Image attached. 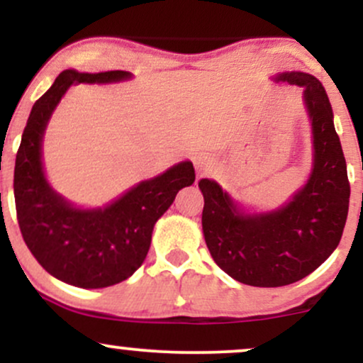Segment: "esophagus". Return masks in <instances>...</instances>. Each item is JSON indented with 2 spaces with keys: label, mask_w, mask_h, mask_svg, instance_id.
Returning <instances> with one entry per match:
<instances>
[{
  "label": "esophagus",
  "mask_w": 363,
  "mask_h": 363,
  "mask_svg": "<svg viewBox=\"0 0 363 363\" xmlns=\"http://www.w3.org/2000/svg\"><path fill=\"white\" fill-rule=\"evenodd\" d=\"M194 167L198 170V176H205L210 170H213V160L205 153H201V155L194 157Z\"/></svg>",
  "instance_id": "1"
}]
</instances>
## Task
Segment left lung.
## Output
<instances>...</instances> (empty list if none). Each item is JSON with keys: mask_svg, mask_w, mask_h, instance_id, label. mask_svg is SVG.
<instances>
[{"mask_svg": "<svg viewBox=\"0 0 363 363\" xmlns=\"http://www.w3.org/2000/svg\"><path fill=\"white\" fill-rule=\"evenodd\" d=\"M277 80L303 89L314 145L307 184L278 210L245 213L215 181H199L208 251L228 277L251 286L290 285L318 269L338 247L348 216L347 162L323 83L301 72Z\"/></svg>", "mask_w": 363, "mask_h": 363, "instance_id": "obj_1", "label": "left lung"}]
</instances>
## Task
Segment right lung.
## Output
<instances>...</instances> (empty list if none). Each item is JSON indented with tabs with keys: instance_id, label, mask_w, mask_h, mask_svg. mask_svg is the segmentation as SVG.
I'll return each mask as SVG.
<instances>
[{
	"instance_id": "obj_1",
	"label": "right lung",
	"mask_w": 363,
	"mask_h": 363,
	"mask_svg": "<svg viewBox=\"0 0 363 363\" xmlns=\"http://www.w3.org/2000/svg\"><path fill=\"white\" fill-rule=\"evenodd\" d=\"M128 78L131 73L121 69L62 72L32 107L16 152L15 206L25 244L45 272L80 289H104L131 277L147 257L153 225L196 177L193 164L181 162L94 210L74 208L49 186L43 169V136L66 90L80 83Z\"/></svg>"
}]
</instances>
